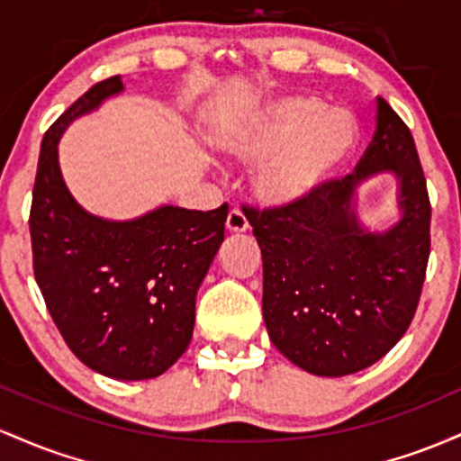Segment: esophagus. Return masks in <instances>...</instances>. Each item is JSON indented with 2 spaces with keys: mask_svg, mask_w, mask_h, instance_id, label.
<instances>
[{
  "mask_svg": "<svg viewBox=\"0 0 461 461\" xmlns=\"http://www.w3.org/2000/svg\"><path fill=\"white\" fill-rule=\"evenodd\" d=\"M226 229L230 232H246L248 230V217L241 213L240 209H230L229 217H226Z\"/></svg>",
  "mask_w": 461,
  "mask_h": 461,
  "instance_id": "esophagus-1",
  "label": "esophagus"
}]
</instances>
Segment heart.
I'll list each match as a JSON object with an SVG mask.
<instances>
[{"label":"heart","mask_w":461,"mask_h":461,"mask_svg":"<svg viewBox=\"0 0 461 461\" xmlns=\"http://www.w3.org/2000/svg\"><path fill=\"white\" fill-rule=\"evenodd\" d=\"M355 122L318 97L278 100L255 123L217 137L237 161H263L255 176L258 198L272 206L309 198L355 146Z\"/></svg>","instance_id":"b5f03b06"}]
</instances>
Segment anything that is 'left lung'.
I'll use <instances>...</instances> for the list:
<instances>
[{"label": "left lung", "instance_id": "1", "mask_svg": "<svg viewBox=\"0 0 461 461\" xmlns=\"http://www.w3.org/2000/svg\"><path fill=\"white\" fill-rule=\"evenodd\" d=\"M379 173L397 178L399 220L370 231L356 189ZM263 257V320L298 368L346 376L376 364L405 335L429 261L427 180L410 128L384 97L376 131L355 172L281 209H248Z\"/></svg>", "mask_w": 461, "mask_h": 461}]
</instances>
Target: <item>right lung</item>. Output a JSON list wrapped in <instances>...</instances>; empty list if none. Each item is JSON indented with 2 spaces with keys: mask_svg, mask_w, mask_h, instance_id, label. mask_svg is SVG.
<instances>
[{
  "mask_svg": "<svg viewBox=\"0 0 461 461\" xmlns=\"http://www.w3.org/2000/svg\"><path fill=\"white\" fill-rule=\"evenodd\" d=\"M122 91L119 76L97 82L45 132L30 237L36 283L71 353L111 379L143 381L187 350L229 204L206 213L163 204L134 220H106L76 203L60 172V137Z\"/></svg>",
  "mask_w": 461,
  "mask_h": 461,
  "instance_id": "obj_1",
  "label": "right lung"
}]
</instances>
